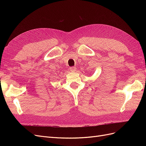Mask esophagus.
<instances>
[{"label": "esophagus", "instance_id": "1", "mask_svg": "<svg viewBox=\"0 0 146 146\" xmlns=\"http://www.w3.org/2000/svg\"><path fill=\"white\" fill-rule=\"evenodd\" d=\"M69 70H70V71H72V72H74V71H76V68H75V67H70V68H69Z\"/></svg>", "mask_w": 146, "mask_h": 146}]
</instances>
